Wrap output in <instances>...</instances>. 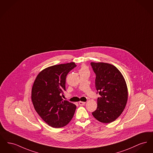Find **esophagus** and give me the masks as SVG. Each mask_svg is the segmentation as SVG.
<instances>
[{"instance_id": "obj_1", "label": "esophagus", "mask_w": 153, "mask_h": 153, "mask_svg": "<svg viewBox=\"0 0 153 153\" xmlns=\"http://www.w3.org/2000/svg\"><path fill=\"white\" fill-rule=\"evenodd\" d=\"M85 102H81V101H80V102H79V104L80 106H83V105H85Z\"/></svg>"}]
</instances>
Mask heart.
<instances>
[{"instance_id": "b5f03b06", "label": "heart", "mask_w": 153, "mask_h": 153, "mask_svg": "<svg viewBox=\"0 0 153 153\" xmlns=\"http://www.w3.org/2000/svg\"><path fill=\"white\" fill-rule=\"evenodd\" d=\"M85 69H86V68H85V67H82V68H81V70H85Z\"/></svg>"}]
</instances>
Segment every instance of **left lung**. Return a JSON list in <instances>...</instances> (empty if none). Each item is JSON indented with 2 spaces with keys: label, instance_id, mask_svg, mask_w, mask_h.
I'll return each instance as SVG.
<instances>
[{
  "label": "left lung",
  "instance_id": "8db88e82",
  "mask_svg": "<svg viewBox=\"0 0 153 153\" xmlns=\"http://www.w3.org/2000/svg\"><path fill=\"white\" fill-rule=\"evenodd\" d=\"M96 74L95 87L100 95L93 116L103 123H110L119 117L128 100V88L122 73L110 63L91 62Z\"/></svg>",
  "mask_w": 153,
  "mask_h": 153
}]
</instances>
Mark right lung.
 Returning <instances> with one entry per match:
<instances>
[{
	"label": "right lung",
	"instance_id": "1",
	"mask_svg": "<svg viewBox=\"0 0 153 153\" xmlns=\"http://www.w3.org/2000/svg\"><path fill=\"white\" fill-rule=\"evenodd\" d=\"M76 66L74 62L48 67L36 77L32 88L31 98L34 108L45 123L58 128L66 126L74 116L76 106L63 100L66 77Z\"/></svg>",
	"mask_w": 153,
	"mask_h": 153
}]
</instances>
